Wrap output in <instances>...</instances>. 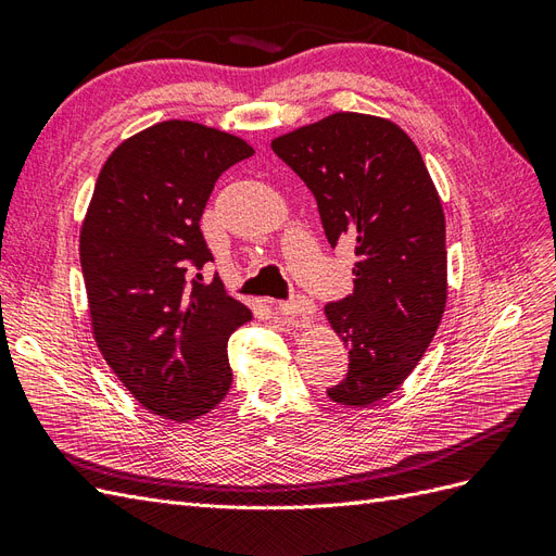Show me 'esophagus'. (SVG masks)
Listing matches in <instances>:
<instances>
[{
    "label": "esophagus",
    "mask_w": 556,
    "mask_h": 556,
    "mask_svg": "<svg viewBox=\"0 0 556 556\" xmlns=\"http://www.w3.org/2000/svg\"><path fill=\"white\" fill-rule=\"evenodd\" d=\"M276 313H280L285 319H290L294 325L308 323V317L315 313V304L311 299H294V301H280L276 304Z\"/></svg>",
    "instance_id": "34e87169"
}]
</instances>
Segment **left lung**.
Listing matches in <instances>:
<instances>
[{"label":"left lung","mask_w":556,"mask_h":556,"mask_svg":"<svg viewBox=\"0 0 556 556\" xmlns=\"http://www.w3.org/2000/svg\"><path fill=\"white\" fill-rule=\"evenodd\" d=\"M317 201L327 241L355 243V292L325 306L348 348L339 406L392 394L425 357L447 301L445 213L413 139L387 117L339 111L271 141Z\"/></svg>","instance_id":"8db88e82"}]
</instances>
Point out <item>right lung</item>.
Wrapping results in <instances>:
<instances>
[{"label":"right lung","mask_w":556,"mask_h":556,"mask_svg":"<svg viewBox=\"0 0 556 556\" xmlns=\"http://www.w3.org/2000/svg\"><path fill=\"white\" fill-rule=\"evenodd\" d=\"M250 155L233 134L164 121L117 146L80 225L94 343L141 406L172 422L211 413L231 387L227 341L252 313L192 268L211 257L201 213L215 180Z\"/></svg>","instance_id":"1"}]
</instances>
